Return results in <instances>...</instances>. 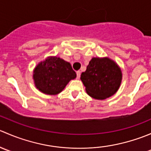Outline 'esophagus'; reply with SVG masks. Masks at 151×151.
Segmentation results:
<instances>
[{"label": "esophagus", "mask_w": 151, "mask_h": 151, "mask_svg": "<svg viewBox=\"0 0 151 151\" xmlns=\"http://www.w3.org/2000/svg\"><path fill=\"white\" fill-rule=\"evenodd\" d=\"M80 74H81V71H77V78L79 79L80 77Z\"/></svg>", "instance_id": "34e87169"}]
</instances>
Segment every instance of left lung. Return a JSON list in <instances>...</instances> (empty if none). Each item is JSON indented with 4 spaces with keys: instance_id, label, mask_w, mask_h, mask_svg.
<instances>
[{
    "instance_id": "left-lung-1",
    "label": "left lung",
    "mask_w": 151,
    "mask_h": 151,
    "mask_svg": "<svg viewBox=\"0 0 151 151\" xmlns=\"http://www.w3.org/2000/svg\"><path fill=\"white\" fill-rule=\"evenodd\" d=\"M122 78L121 68L108 57L92 58L80 76L87 93L97 100L113 96L119 89Z\"/></svg>"
}]
</instances>
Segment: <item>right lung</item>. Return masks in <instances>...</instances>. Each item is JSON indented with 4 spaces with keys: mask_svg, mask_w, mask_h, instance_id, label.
<instances>
[{
    "mask_svg": "<svg viewBox=\"0 0 151 151\" xmlns=\"http://www.w3.org/2000/svg\"><path fill=\"white\" fill-rule=\"evenodd\" d=\"M77 77L71 64L57 56H49L39 62L33 71L36 88L47 95H57L70 80Z\"/></svg>",
    "mask_w": 151,
    "mask_h": 151,
    "instance_id": "add662e5",
    "label": "right lung"
}]
</instances>
